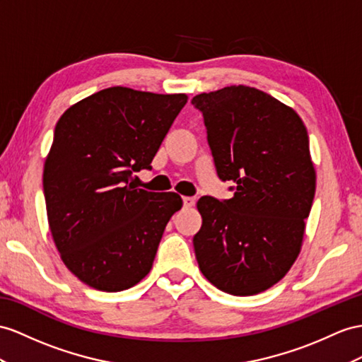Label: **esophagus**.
<instances>
[{
	"label": "esophagus",
	"mask_w": 362,
	"mask_h": 362,
	"mask_svg": "<svg viewBox=\"0 0 362 362\" xmlns=\"http://www.w3.org/2000/svg\"><path fill=\"white\" fill-rule=\"evenodd\" d=\"M194 205H196V199H194V197H183V206L191 208Z\"/></svg>",
	"instance_id": "34e87169"
}]
</instances>
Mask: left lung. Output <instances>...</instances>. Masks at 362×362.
Returning <instances> with one entry per match:
<instances>
[{
  "label": "left lung",
  "instance_id": "left-lung-1",
  "mask_svg": "<svg viewBox=\"0 0 362 362\" xmlns=\"http://www.w3.org/2000/svg\"><path fill=\"white\" fill-rule=\"evenodd\" d=\"M191 102L205 119L218 177L235 185L233 199L197 202L199 267L226 293L264 292L303 246L317 187L308 129L293 108L254 87L230 86Z\"/></svg>",
  "mask_w": 362,
  "mask_h": 362
}]
</instances>
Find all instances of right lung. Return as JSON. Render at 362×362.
Returning a JSON list of instances; mask_svg holds the SVG:
<instances>
[{"mask_svg": "<svg viewBox=\"0 0 362 362\" xmlns=\"http://www.w3.org/2000/svg\"><path fill=\"white\" fill-rule=\"evenodd\" d=\"M187 100L110 87L67 108L54 127L42 174L50 233L67 269L93 289L125 291L151 271L183 202L128 180L151 170Z\"/></svg>", "mask_w": 362, "mask_h": 362, "instance_id": "add662e5", "label": "right lung"}]
</instances>
